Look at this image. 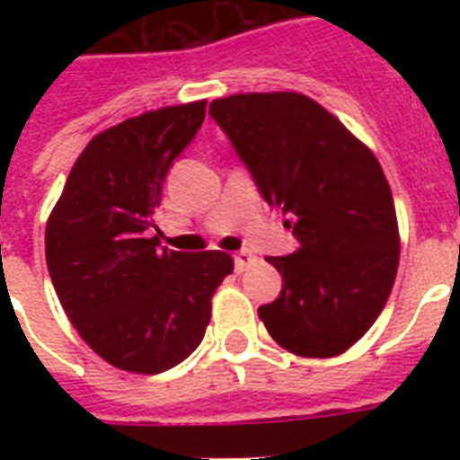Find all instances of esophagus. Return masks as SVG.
Here are the masks:
<instances>
[{
	"label": "esophagus",
	"instance_id": "esophagus-1",
	"mask_svg": "<svg viewBox=\"0 0 460 460\" xmlns=\"http://www.w3.org/2000/svg\"><path fill=\"white\" fill-rule=\"evenodd\" d=\"M252 262H255V255H252L251 251H245V248H243V251H238L236 255H234V267H236L238 274L245 272V270H248Z\"/></svg>",
	"mask_w": 460,
	"mask_h": 460
}]
</instances>
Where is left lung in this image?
<instances>
[{"instance_id": "1", "label": "left lung", "mask_w": 460, "mask_h": 460, "mask_svg": "<svg viewBox=\"0 0 460 460\" xmlns=\"http://www.w3.org/2000/svg\"><path fill=\"white\" fill-rule=\"evenodd\" d=\"M209 117L298 241L291 255L267 258L284 287L258 307L260 320L296 356H339L377 320L399 267L396 209L377 157L298 93L222 97Z\"/></svg>"}]
</instances>
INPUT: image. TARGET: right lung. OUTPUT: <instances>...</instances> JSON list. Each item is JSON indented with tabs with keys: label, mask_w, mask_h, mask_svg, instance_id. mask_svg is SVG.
I'll use <instances>...</instances> for the list:
<instances>
[{
	"label": "right lung",
	"mask_w": 460,
	"mask_h": 460,
	"mask_svg": "<svg viewBox=\"0 0 460 460\" xmlns=\"http://www.w3.org/2000/svg\"><path fill=\"white\" fill-rule=\"evenodd\" d=\"M205 100L147 111L90 140L47 219L54 291L83 341L119 370L157 375L200 346L226 252L159 248L155 208Z\"/></svg>",
	"instance_id": "add662e5"
}]
</instances>
